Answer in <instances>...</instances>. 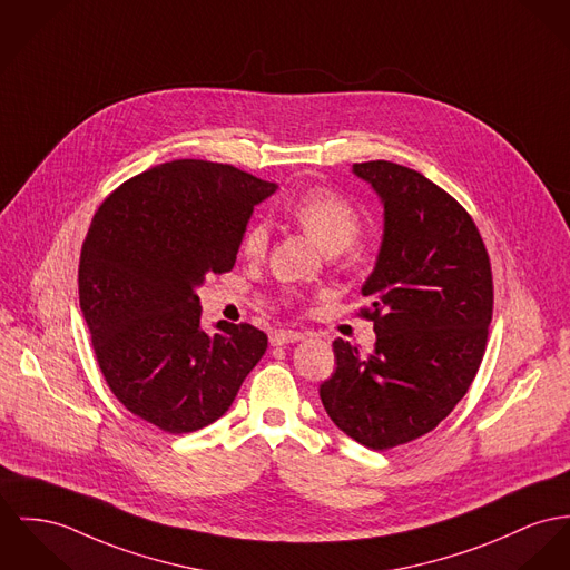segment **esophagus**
<instances>
[{"label": "esophagus", "instance_id": "1", "mask_svg": "<svg viewBox=\"0 0 570 570\" xmlns=\"http://www.w3.org/2000/svg\"><path fill=\"white\" fill-rule=\"evenodd\" d=\"M271 345H288V343H299V341H304L306 338V334H302V332H295V330H275V332H271Z\"/></svg>", "mask_w": 570, "mask_h": 570}]
</instances>
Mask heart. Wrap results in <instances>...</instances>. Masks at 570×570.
<instances>
[{
  "label": "heart",
  "mask_w": 570,
  "mask_h": 570,
  "mask_svg": "<svg viewBox=\"0 0 570 570\" xmlns=\"http://www.w3.org/2000/svg\"><path fill=\"white\" fill-rule=\"evenodd\" d=\"M286 217L295 220L327 254H338L353 245L362 229V217L345 195L332 188H309L286 206ZM268 225L256 220L245 229L243 252L261 258L268 247Z\"/></svg>",
  "instance_id": "obj_1"
}]
</instances>
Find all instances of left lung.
I'll return each instance as SVG.
<instances>
[{
  "label": "left lung",
  "instance_id": "obj_1",
  "mask_svg": "<svg viewBox=\"0 0 570 570\" xmlns=\"http://www.w3.org/2000/svg\"><path fill=\"white\" fill-rule=\"evenodd\" d=\"M353 174L384 204V238L362 286L375 350L334 341L325 412L350 439L386 451L421 439L473 384L492 321V271L471 215L434 181L389 160Z\"/></svg>",
  "mask_w": 570,
  "mask_h": 570
}]
</instances>
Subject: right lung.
Returning <instances> with one entry per match:
<instances>
[{
    "label": "right lung",
    "instance_id": "add662e5",
    "mask_svg": "<svg viewBox=\"0 0 570 570\" xmlns=\"http://www.w3.org/2000/svg\"><path fill=\"white\" fill-rule=\"evenodd\" d=\"M273 181L232 165L174 160L112 190L80 254V307L97 364L134 416L169 434L220 419L266 351L249 323L202 330L195 288L236 263Z\"/></svg>",
    "mask_w": 570,
    "mask_h": 570
}]
</instances>
